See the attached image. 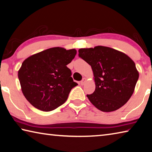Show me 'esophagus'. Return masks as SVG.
<instances>
[{
  "label": "esophagus",
  "mask_w": 152,
  "mask_h": 152,
  "mask_svg": "<svg viewBox=\"0 0 152 152\" xmlns=\"http://www.w3.org/2000/svg\"><path fill=\"white\" fill-rule=\"evenodd\" d=\"M86 79L85 78H84L82 79V80L80 81V84H81L82 86L84 85V84H85V83H86Z\"/></svg>",
  "instance_id": "34e87169"
}]
</instances>
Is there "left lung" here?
Returning <instances> with one entry per match:
<instances>
[{
  "label": "left lung",
  "instance_id": "8db88e82",
  "mask_svg": "<svg viewBox=\"0 0 152 152\" xmlns=\"http://www.w3.org/2000/svg\"><path fill=\"white\" fill-rule=\"evenodd\" d=\"M78 56L92 67L96 89L88 94L90 102L102 112L115 111L133 94L139 78L136 64L128 56L106 46L80 48Z\"/></svg>",
  "mask_w": 152,
  "mask_h": 152
}]
</instances>
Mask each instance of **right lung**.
<instances>
[{
    "instance_id": "right-lung-1",
    "label": "right lung",
    "mask_w": 152,
    "mask_h": 152,
    "mask_svg": "<svg viewBox=\"0 0 152 152\" xmlns=\"http://www.w3.org/2000/svg\"><path fill=\"white\" fill-rule=\"evenodd\" d=\"M76 54L75 49L48 48L24 60L18 72L24 97L33 106L52 111L66 101L69 93L78 85L66 66Z\"/></svg>"
}]
</instances>
